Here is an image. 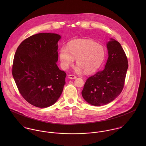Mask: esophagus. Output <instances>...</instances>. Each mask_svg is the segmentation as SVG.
Instances as JSON below:
<instances>
[{"label": "esophagus", "mask_w": 146, "mask_h": 146, "mask_svg": "<svg viewBox=\"0 0 146 146\" xmlns=\"http://www.w3.org/2000/svg\"><path fill=\"white\" fill-rule=\"evenodd\" d=\"M68 78L70 79H75L76 78V76L75 75H69L68 76Z\"/></svg>", "instance_id": "34e87169"}]
</instances>
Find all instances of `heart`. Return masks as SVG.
<instances>
[{"label":"heart","instance_id":"heart-1","mask_svg":"<svg viewBox=\"0 0 146 146\" xmlns=\"http://www.w3.org/2000/svg\"><path fill=\"white\" fill-rule=\"evenodd\" d=\"M61 65L66 70L73 64L75 58L78 65L74 70L86 73L97 70L104 61L106 52L104 47L91 40L76 39L69 42L67 48H61L58 53Z\"/></svg>","mask_w":146,"mask_h":146}]
</instances>
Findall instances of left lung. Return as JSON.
I'll use <instances>...</instances> for the list:
<instances>
[{"label":"left lung","instance_id":"1","mask_svg":"<svg viewBox=\"0 0 146 146\" xmlns=\"http://www.w3.org/2000/svg\"><path fill=\"white\" fill-rule=\"evenodd\" d=\"M106 45L108 59L104 68L86 80L82 92L85 101L94 106L108 104L119 96L128 68L127 57L121 44L110 38Z\"/></svg>","mask_w":146,"mask_h":146}]
</instances>
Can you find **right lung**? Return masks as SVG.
<instances>
[{
	"mask_svg": "<svg viewBox=\"0 0 146 146\" xmlns=\"http://www.w3.org/2000/svg\"><path fill=\"white\" fill-rule=\"evenodd\" d=\"M54 33H39L21 42L13 60L12 75L23 98L34 106L54 104L62 93L66 74L60 70L58 42Z\"/></svg>",
	"mask_w": 146,
	"mask_h": 146,
	"instance_id": "add662e5",
	"label": "right lung"
}]
</instances>
